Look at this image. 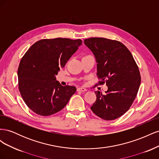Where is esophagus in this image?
Returning <instances> with one entry per match:
<instances>
[{
	"mask_svg": "<svg viewBox=\"0 0 159 159\" xmlns=\"http://www.w3.org/2000/svg\"><path fill=\"white\" fill-rule=\"evenodd\" d=\"M77 91H80V92H85V91H87V89H86L85 88H79L77 89Z\"/></svg>",
	"mask_w": 159,
	"mask_h": 159,
	"instance_id": "1",
	"label": "esophagus"
}]
</instances>
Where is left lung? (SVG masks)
<instances>
[{
    "mask_svg": "<svg viewBox=\"0 0 159 159\" xmlns=\"http://www.w3.org/2000/svg\"><path fill=\"white\" fill-rule=\"evenodd\" d=\"M97 63L100 84L106 81V94L95 91L96 101L91 107L98 117L107 121L126 113L135 99L141 85L138 66L131 53L122 43L104 38L84 40Z\"/></svg>",
    "mask_w": 159,
    "mask_h": 159,
    "instance_id": "8db88e82",
    "label": "left lung"
}]
</instances>
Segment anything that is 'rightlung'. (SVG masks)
Returning <instances> with one entry per match:
<instances>
[{
	"mask_svg": "<svg viewBox=\"0 0 159 159\" xmlns=\"http://www.w3.org/2000/svg\"><path fill=\"white\" fill-rule=\"evenodd\" d=\"M81 44L80 39H44L34 43L26 52L18 69V88L32 111L49 116L68 103L76 88L61 85L56 75Z\"/></svg>",
	"mask_w": 159,
	"mask_h": 159,
	"instance_id": "1",
	"label": "right lung"
}]
</instances>
